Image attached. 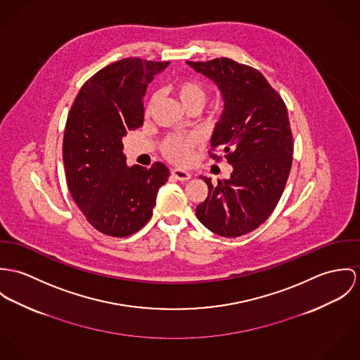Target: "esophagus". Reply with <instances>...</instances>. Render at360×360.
I'll use <instances>...</instances> for the list:
<instances>
[{
    "label": "esophagus",
    "mask_w": 360,
    "mask_h": 360,
    "mask_svg": "<svg viewBox=\"0 0 360 360\" xmlns=\"http://www.w3.org/2000/svg\"><path fill=\"white\" fill-rule=\"evenodd\" d=\"M171 174H172V176H174L175 179H178V181H188V179L192 178V174H191V172H188V171H185V169H181V168H174V169H171Z\"/></svg>",
    "instance_id": "esophagus-1"
}]
</instances>
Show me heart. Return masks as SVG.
I'll use <instances>...</instances> for the list:
<instances>
[{
	"label": "heart",
	"mask_w": 360,
	"mask_h": 360,
	"mask_svg": "<svg viewBox=\"0 0 360 360\" xmlns=\"http://www.w3.org/2000/svg\"><path fill=\"white\" fill-rule=\"evenodd\" d=\"M174 91L182 105L186 109L202 108L207 101V89L196 80H182L175 84ZM158 102V95H153L146 106V112L150 113L155 103ZM199 139L195 136H172L164 143L162 153L168 160L176 164H184L191 159L193 150L198 148Z\"/></svg>",
	"instance_id": "1"
}]
</instances>
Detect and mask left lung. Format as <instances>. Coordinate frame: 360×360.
<instances>
[{
    "label": "left lung",
    "instance_id": "left-lung-1",
    "mask_svg": "<svg viewBox=\"0 0 360 360\" xmlns=\"http://www.w3.org/2000/svg\"><path fill=\"white\" fill-rule=\"evenodd\" d=\"M186 63L222 94L224 112L211 146L233 167L231 178L218 184L200 176L208 196L196 207V215L211 232L238 238L268 219L284 191L292 164L287 108L257 69L228 58Z\"/></svg>",
    "mask_w": 360,
    "mask_h": 360
}]
</instances>
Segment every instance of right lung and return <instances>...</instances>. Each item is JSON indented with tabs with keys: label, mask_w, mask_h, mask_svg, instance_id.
<instances>
[{
	"label": "right lung",
	"mask_w": 360,
	"mask_h": 360,
	"mask_svg": "<svg viewBox=\"0 0 360 360\" xmlns=\"http://www.w3.org/2000/svg\"><path fill=\"white\" fill-rule=\"evenodd\" d=\"M169 62L139 58L117 60L85 81L69 112L63 164L70 195L101 233L125 238L142 229L153 214L169 169L127 165L122 136L143 124L148 84Z\"/></svg>",
	"instance_id": "add662e5"
}]
</instances>
